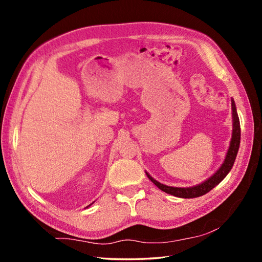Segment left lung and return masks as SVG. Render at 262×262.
<instances>
[{
	"mask_svg": "<svg viewBox=\"0 0 262 262\" xmlns=\"http://www.w3.org/2000/svg\"><path fill=\"white\" fill-rule=\"evenodd\" d=\"M231 105H232V125H233V129H232V137H231V142H230V146L229 149H227L225 159L223 161V163L215 173L209 177L207 180L203 181L202 183H199L197 186L193 187H187V188H182V187H171V186H166L157 181L153 177L149 176L147 172L145 171V173L147 178L151 180L155 186H157L161 190L172 194V196L179 197V198H196L200 197L203 194L209 192L211 189L216 187L219 183L224 179V178L227 176V173L231 171L233 164H234L235 158L237 155L238 147H240V141H241V128H240V120H238V116L236 113V107H235V102L234 100L231 99Z\"/></svg>",
	"mask_w": 262,
	"mask_h": 262,
	"instance_id": "1",
	"label": "left lung"
}]
</instances>
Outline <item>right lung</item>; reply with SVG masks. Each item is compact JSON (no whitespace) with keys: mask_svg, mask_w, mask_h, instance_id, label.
I'll return each mask as SVG.
<instances>
[{"mask_svg":"<svg viewBox=\"0 0 262 262\" xmlns=\"http://www.w3.org/2000/svg\"><path fill=\"white\" fill-rule=\"evenodd\" d=\"M92 204H93V203H92ZM92 204H91V205H92ZM91 205H89V206H91ZM89 206H88V207H89Z\"/></svg>","mask_w":262,"mask_h":262,"instance_id":"right-lung-1","label":"right lung"}]
</instances>
